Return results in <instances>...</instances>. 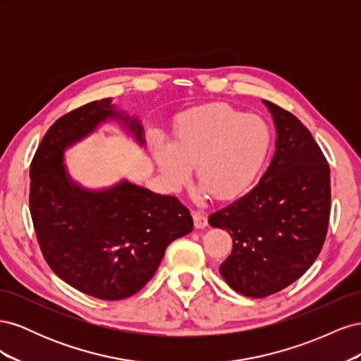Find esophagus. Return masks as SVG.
<instances>
[{"label":"esophagus","instance_id":"obj_1","mask_svg":"<svg viewBox=\"0 0 361 361\" xmlns=\"http://www.w3.org/2000/svg\"><path fill=\"white\" fill-rule=\"evenodd\" d=\"M192 220H194V226L195 228H204L207 226V218L203 212L195 211L192 212Z\"/></svg>","mask_w":361,"mask_h":361}]
</instances>
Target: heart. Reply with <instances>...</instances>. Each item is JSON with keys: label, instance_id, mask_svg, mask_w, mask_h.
Here are the masks:
<instances>
[{"label": "heart", "instance_id": "b5f03b06", "mask_svg": "<svg viewBox=\"0 0 361 361\" xmlns=\"http://www.w3.org/2000/svg\"><path fill=\"white\" fill-rule=\"evenodd\" d=\"M271 130L264 118L228 105L194 108L183 113L174 129V143L152 137V154L171 188L191 176L200 182L199 195L235 200L250 190L271 150Z\"/></svg>", "mask_w": 361, "mask_h": 361}]
</instances>
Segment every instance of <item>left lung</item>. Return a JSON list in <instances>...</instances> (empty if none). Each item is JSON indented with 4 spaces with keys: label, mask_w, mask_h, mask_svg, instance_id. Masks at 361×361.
Returning a JSON list of instances; mask_svg holds the SVG:
<instances>
[{
    "label": "left lung",
    "mask_w": 361,
    "mask_h": 361,
    "mask_svg": "<svg viewBox=\"0 0 361 361\" xmlns=\"http://www.w3.org/2000/svg\"><path fill=\"white\" fill-rule=\"evenodd\" d=\"M276 125V152L259 183L209 215L233 239L220 272L233 290L264 298L288 288L321 253L330 218V167L310 130L264 101Z\"/></svg>",
    "instance_id": "obj_1"
}]
</instances>
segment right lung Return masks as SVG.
<instances>
[{"label":"right lung","mask_w":361,"mask_h":361,"mask_svg":"<svg viewBox=\"0 0 361 361\" xmlns=\"http://www.w3.org/2000/svg\"><path fill=\"white\" fill-rule=\"evenodd\" d=\"M108 120H118L140 146L137 117L111 97L64 114L43 137L30 167V212L43 257L71 285L99 300H123L157 272L170 243L192 231L190 211L176 197L126 179L102 190L76 183L64 152Z\"/></svg>","instance_id":"1"}]
</instances>
